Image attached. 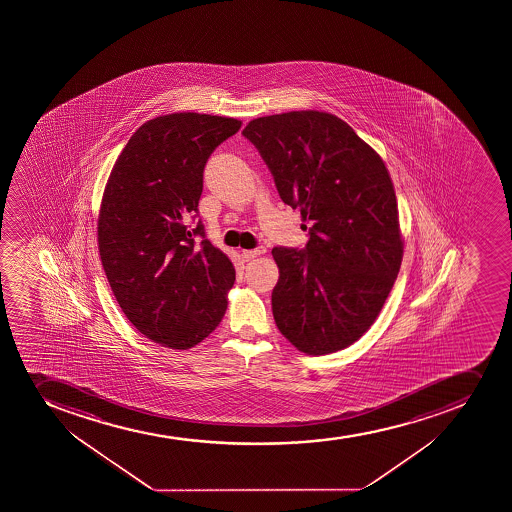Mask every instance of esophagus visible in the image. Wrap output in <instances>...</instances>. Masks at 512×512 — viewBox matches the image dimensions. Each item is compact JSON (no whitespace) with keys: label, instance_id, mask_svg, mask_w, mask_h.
<instances>
[{"label":"esophagus","instance_id":"esophagus-1","mask_svg":"<svg viewBox=\"0 0 512 512\" xmlns=\"http://www.w3.org/2000/svg\"><path fill=\"white\" fill-rule=\"evenodd\" d=\"M260 253H264V250H260V248H253V250H242V259L245 262L248 260H253L255 257H259Z\"/></svg>","mask_w":512,"mask_h":512}]
</instances>
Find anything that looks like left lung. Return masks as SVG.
<instances>
[{
    "instance_id": "left-lung-1",
    "label": "left lung",
    "mask_w": 512,
    "mask_h": 512,
    "mask_svg": "<svg viewBox=\"0 0 512 512\" xmlns=\"http://www.w3.org/2000/svg\"><path fill=\"white\" fill-rule=\"evenodd\" d=\"M282 202L302 215L304 248L275 247V324L309 355L332 354L374 324L399 274L404 243L382 158L330 113L289 112L243 128Z\"/></svg>"
}]
</instances>
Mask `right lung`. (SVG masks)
Returning a JSON list of instances; mask_svg holds the SVG:
<instances>
[{
    "label": "right lung",
    "instance_id": "right-lung-1",
    "mask_svg": "<svg viewBox=\"0 0 512 512\" xmlns=\"http://www.w3.org/2000/svg\"><path fill=\"white\" fill-rule=\"evenodd\" d=\"M240 127L200 113L153 118L128 140L103 193L98 248L108 284L127 319L170 349L202 342L227 310L235 269L202 220L193 222L208 158Z\"/></svg>",
    "mask_w": 512,
    "mask_h": 512
}]
</instances>
